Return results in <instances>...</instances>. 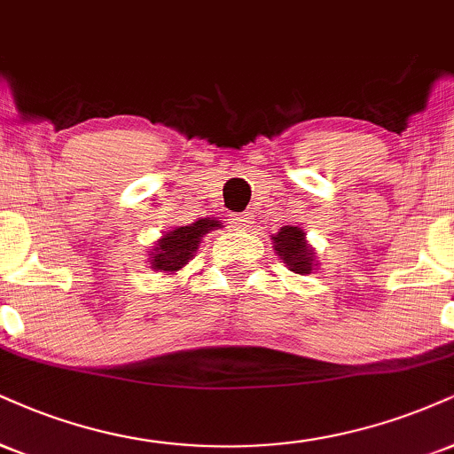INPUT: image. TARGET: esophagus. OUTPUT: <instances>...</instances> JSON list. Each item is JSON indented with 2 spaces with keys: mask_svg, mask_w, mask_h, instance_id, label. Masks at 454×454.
I'll list each match as a JSON object with an SVG mask.
<instances>
[{
  "mask_svg": "<svg viewBox=\"0 0 454 454\" xmlns=\"http://www.w3.org/2000/svg\"><path fill=\"white\" fill-rule=\"evenodd\" d=\"M232 223H234V226H239V228H249L251 223H254V215H251L249 211H245V213H234V215H232Z\"/></svg>",
  "mask_w": 454,
  "mask_h": 454,
  "instance_id": "esophagus-1",
  "label": "esophagus"
}]
</instances>
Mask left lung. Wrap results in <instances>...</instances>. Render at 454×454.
<instances>
[{"label": "left lung", "mask_w": 454, "mask_h": 454, "mask_svg": "<svg viewBox=\"0 0 454 454\" xmlns=\"http://www.w3.org/2000/svg\"><path fill=\"white\" fill-rule=\"evenodd\" d=\"M272 247L283 264L296 275H310L317 270L315 249L307 241V232L298 226H283L279 232L272 234Z\"/></svg>", "instance_id": "8db88e82"}]
</instances>
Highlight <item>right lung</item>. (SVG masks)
<instances>
[{"label":"right lung","instance_id":"add662e5","mask_svg":"<svg viewBox=\"0 0 454 454\" xmlns=\"http://www.w3.org/2000/svg\"><path fill=\"white\" fill-rule=\"evenodd\" d=\"M217 228H222V222H217L215 217H200L188 226H177L165 232L147 251L150 269L154 272L175 275L194 258L200 247V239L209 234V231H217Z\"/></svg>","mask_w":454,"mask_h":454}]
</instances>
